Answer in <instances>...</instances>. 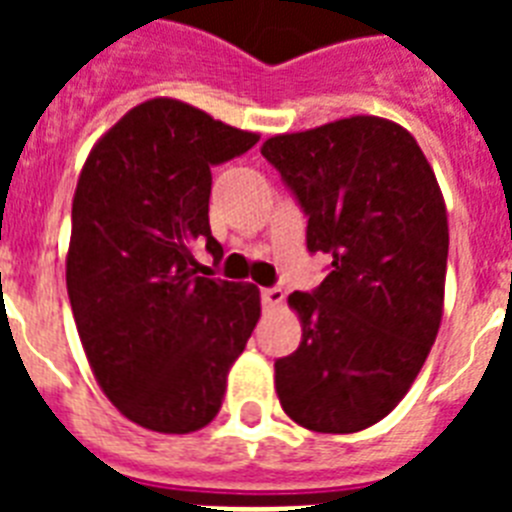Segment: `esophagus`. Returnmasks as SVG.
Returning <instances> with one entry per match:
<instances>
[{
  "label": "esophagus",
  "instance_id": "esophagus-1",
  "mask_svg": "<svg viewBox=\"0 0 512 512\" xmlns=\"http://www.w3.org/2000/svg\"><path fill=\"white\" fill-rule=\"evenodd\" d=\"M281 303H284V292H281L279 287L263 289V308H265V311L281 308Z\"/></svg>",
  "mask_w": 512,
  "mask_h": 512
}]
</instances>
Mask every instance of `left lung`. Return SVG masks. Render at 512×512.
<instances>
[{
	"label": "left lung",
	"instance_id": "obj_1",
	"mask_svg": "<svg viewBox=\"0 0 512 512\" xmlns=\"http://www.w3.org/2000/svg\"><path fill=\"white\" fill-rule=\"evenodd\" d=\"M260 154L308 215L321 287L292 292L300 348L279 358L281 409L316 433L388 417L420 374L444 316L449 223L436 172L401 124L348 116L273 135Z\"/></svg>",
	"mask_w": 512,
	"mask_h": 512
}]
</instances>
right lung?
<instances>
[{"label":"right lung","instance_id":"right-lung-1","mask_svg":"<svg viewBox=\"0 0 512 512\" xmlns=\"http://www.w3.org/2000/svg\"><path fill=\"white\" fill-rule=\"evenodd\" d=\"M257 140L183 100L151 98L84 162L68 300L100 390L140 428L183 436L215 420L260 319L255 284L199 276L193 257L199 244L223 255L209 231L212 167Z\"/></svg>","mask_w":512,"mask_h":512}]
</instances>
